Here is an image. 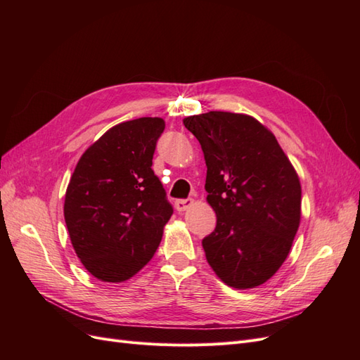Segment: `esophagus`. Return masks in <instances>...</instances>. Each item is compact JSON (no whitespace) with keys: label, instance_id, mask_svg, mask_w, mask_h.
<instances>
[{"label":"esophagus","instance_id":"esophagus-1","mask_svg":"<svg viewBox=\"0 0 360 360\" xmlns=\"http://www.w3.org/2000/svg\"><path fill=\"white\" fill-rule=\"evenodd\" d=\"M192 204H193V200H192V198H188V200H177V201H176V209H177L179 212H184V210H188Z\"/></svg>","mask_w":360,"mask_h":360}]
</instances>
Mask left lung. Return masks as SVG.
Returning a JSON list of instances; mask_svg holds the SVG:
<instances>
[{
  "mask_svg": "<svg viewBox=\"0 0 360 360\" xmlns=\"http://www.w3.org/2000/svg\"><path fill=\"white\" fill-rule=\"evenodd\" d=\"M201 144L214 231L202 240L224 284L255 288L287 259L302 216V186L275 135L246 114L210 111L183 118Z\"/></svg>",
  "mask_w": 360,
  "mask_h": 360,
  "instance_id": "left-lung-1",
  "label": "left lung"
}]
</instances>
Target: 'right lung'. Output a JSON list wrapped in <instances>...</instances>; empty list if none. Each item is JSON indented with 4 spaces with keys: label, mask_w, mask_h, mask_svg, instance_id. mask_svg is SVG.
<instances>
[{
    "label": "right lung",
    "mask_w": 360,
    "mask_h": 360,
    "mask_svg": "<svg viewBox=\"0 0 360 360\" xmlns=\"http://www.w3.org/2000/svg\"><path fill=\"white\" fill-rule=\"evenodd\" d=\"M160 117L111 127L84 151L64 198V221L82 266L99 281L124 282L153 258L172 214L155 176Z\"/></svg>",
    "instance_id": "right-lung-1"
}]
</instances>
